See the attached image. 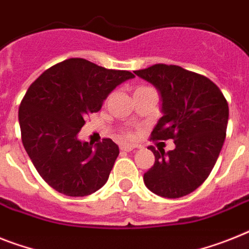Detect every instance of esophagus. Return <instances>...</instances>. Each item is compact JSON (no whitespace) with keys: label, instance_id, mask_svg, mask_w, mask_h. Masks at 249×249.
I'll use <instances>...</instances> for the list:
<instances>
[{"label":"esophagus","instance_id":"esophagus-1","mask_svg":"<svg viewBox=\"0 0 249 249\" xmlns=\"http://www.w3.org/2000/svg\"><path fill=\"white\" fill-rule=\"evenodd\" d=\"M135 145H131V144H121L120 145V149L121 150H125V152H130V150L135 149Z\"/></svg>","mask_w":249,"mask_h":249}]
</instances>
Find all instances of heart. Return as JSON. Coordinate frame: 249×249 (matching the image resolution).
Listing matches in <instances>:
<instances>
[{"label":"heart","instance_id":"1","mask_svg":"<svg viewBox=\"0 0 249 249\" xmlns=\"http://www.w3.org/2000/svg\"><path fill=\"white\" fill-rule=\"evenodd\" d=\"M145 89V87H139V89ZM126 137H130V134H128V135H126Z\"/></svg>","mask_w":249,"mask_h":249}]
</instances>
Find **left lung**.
I'll return each mask as SVG.
<instances>
[{
  "instance_id": "left-lung-1",
  "label": "left lung",
  "mask_w": 249,
  "mask_h": 249,
  "mask_svg": "<svg viewBox=\"0 0 249 249\" xmlns=\"http://www.w3.org/2000/svg\"><path fill=\"white\" fill-rule=\"evenodd\" d=\"M134 73L152 83L162 99L163 116L150 139H173L176 145L168 152L148 148L156 160L144 173V183L162 197L189 195L208 178L224 144L229 118L227 100L208 77L182 67L154 64Z\"/></svg>"
}]
</instances>
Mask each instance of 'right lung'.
Segmentation results:
<instances>
[{
	"label": "right lung",
	"mask_w": 249,
	"mask_h": 249,
	"mask_svg": "<svg viewBox=\"0 0 249 249\" xmlns=\"http://www.w3.org/2000/svg\"><path fill=\"white\" fill-rule=\"evenodd\" d=\"M134 74L70 58L31 83L18 108L21 141L43 179L67 196H87L105 185L119 147L105 138L95 144L77 134L87 115L97 112L108 93Z\"/></svg>",
	"instance_id": "right-lung-1"
}]
</instances>
